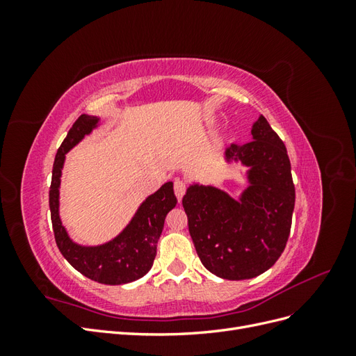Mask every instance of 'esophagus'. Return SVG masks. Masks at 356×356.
<instances>
[{
	"instance_id": "obj_1",
	"label": "esophagus",
	"mask_w": 356,
	"mask_h": 356,
	"mask_svg": "<svg viewBox=\"0 0 356 356\" xmlns=\"http://www.w3.org/2000/svg\"><path fill=\"white\" fill-rule=\"evenodd\" d=\"M174 190H175V196H177V199L181 202L182 196L186 195V190H187L186 181H182V179H175V182H174Z\"/></svg>"
}]
</instances>
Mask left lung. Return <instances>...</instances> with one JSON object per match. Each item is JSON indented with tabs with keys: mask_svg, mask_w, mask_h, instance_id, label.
<instances>
[{
	"mask_svg": "<svg viewBox=\"0 0 356 356\" xmlns=\"http://www.w3.org/2000/svg\"><path fill=\"white\" fill-rule=\"evenodd\" d=\"M251 141L225 148V161L248 168L239 199L193 184L182 197L188 232L202 264L215 276L242 281L268 270L285 250L296 188L285 144L263 115Z\"/></svg>",
	"mask_w": 356,
	"mask_h": 356,
	"instance_id": "8db88e82",
	"label": "left lung"
}]
</instances>
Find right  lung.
I'll return each instance as SVG.
<instances>
[{"label": "right lung", "instance_id": "add662e5", "mask_svg": "<svg viewBox=\"0 0 356 356\" xmlns=\"http://www.w3.org/2000/svg\"><path fill=\"white\" fill-rule=\"evenodd\" d=\"M99 117L81 114L67 138L60 144L51 170L49 204L53 233L60 254L67 261L86 277L105 285H122L134 282L148 273L153 266L157 241L163 230L165 218L175 208L174 182H165L154 195H149L138 208L134 218L110 242L96 246L75 243L59 217V187L65 154L77 145L84 136L98 127Z\"/></svg>", "mask_w": 356, "mask_h": 356}]
</instances>
